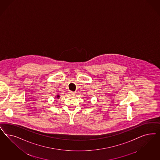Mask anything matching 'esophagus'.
Returning <instances> with one entry per match:
<instances>
[{
    "label": "esophagus",
    "instance_id": "1",
    "mask_svg": "<svg viewBox=\"0 0 160 160\" xmlns=\"http://www.w3.org/2000/svg\"><path fill=\"white\" fill-rule=\"evenodd\" d=\"M68 94H69L70 96H74L76 95V92L70 91V92H68Z\"/></svg>",
    "mask_w": 160,
    "mask_h": 160
}]
</instances>
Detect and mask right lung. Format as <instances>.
<instances>
[{
    "label": "right lung",
    "instance_id": "1",
    "mask_svg": "<svg viewBox=\"0 0 160 160\" xmlns=\"http://www.w3.org/2000/svg\"><path fill=\"white\" fill-rule=\"evenodd\" d=\"M59 97H60V96H59V95H58V96H57V98H59Z\"/></svg>",
    "mask_w": 160,
    "mask_h": 160
}]
</instances>
